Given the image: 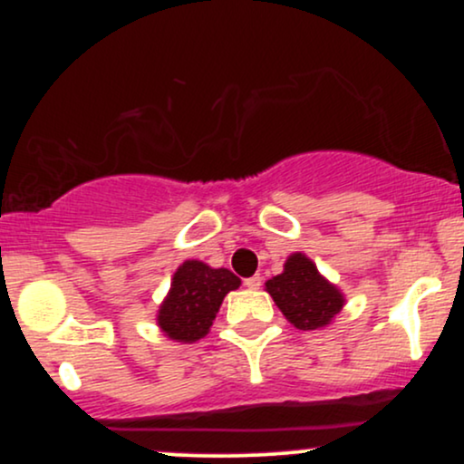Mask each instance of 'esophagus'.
I'll return each mask as SVG.
<instances>
[{
    "instance_id": "34e87169",
    "label": "esophagus",
    "mask_w": 464,
    "mask_h": 464,
    "mask_svg": "<svg viewBox=\"0 0 464 464\" xmlns=\"http://www.w3.org/2000/svg\"><path fill=\"white\" fill-rule=\"evenodd\" d=\"M244 285H246L248 290H259V287H262V276L259 275L248 276V279H244Z\"/></svg>"
}]
</instances>
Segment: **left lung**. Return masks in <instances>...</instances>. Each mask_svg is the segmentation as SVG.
Segmentation results:
<instances>
[{
	"instance_id": "1",
	"label": "left lung",
	"mask_w": 464,
	"mask_h": 464,
	"mask_svg": "<svg viewBox=\"0 0 464 464\" xmlns=\"http://www.w3.org/2000/svg\"><path fill=\"white\" fill-rule=\"evenodd\" d=\"M266 290L287 321L303 332L329 324L344 305L335 285L323 279L316 266L301 253L287 259L284 273L266 281Z\"/></svg>"
}]
</instances>
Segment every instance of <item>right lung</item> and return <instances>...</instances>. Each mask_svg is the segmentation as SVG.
<instances>
[{"instance_id":"add662e5","label":"right lung","mask_w":464,"mask_h":464,"mask_svg":"<svg viewBox=\"0 0 464 464\" xmlns=\"http://www.w3.org/2000/svg\"><path fill=\"white\" fill-rule=\"evenodd\" d=\"M239 287V279L227 268H209L202 262H185L174 273L168 299L159 310V327L179 343H196L209 332L222 299Z\"/></svg>"}]
</instances>
